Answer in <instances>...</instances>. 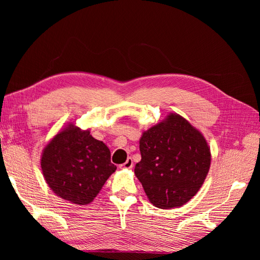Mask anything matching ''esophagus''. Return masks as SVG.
<instances>
[{
	"label": "esophagus",
	"mask_w": 260,
	"mask_h": 260,
	"mask_svg": "<svg viewBox=\"0 0 260 260\" xmlns=\"http://www.w3.org/2000/svg\"><path fill=\"white\" fill-rule=\"evenodd\" d=\"M119 167H120L121 169H130V168L133 167V161H132L131 158H128L127 160H125V162L121 164Z\"/></svg>",
	"instance_id": "1"
}]
</instances>
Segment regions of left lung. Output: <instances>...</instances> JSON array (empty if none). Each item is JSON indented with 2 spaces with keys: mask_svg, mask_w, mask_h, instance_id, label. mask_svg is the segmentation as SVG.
Segmentation results:
<instances>
[{
  "mask_svg": "<svg viewBox=\"0 0 260 260\" xmlns=\"http://www.w3.org/2000/svg\"><path fill=\"white\" fill-rule=\"evenodd\" d=\"M142 159L135 174L154 206L168 209L184 205L198 193L210 166V151L201 132L184 118L170 114L143 133Z\"/></svg>",
  "mask_w": 260,
  "mask_h": 260,
  "instance_id": "8db88e82",
  "label": "left lung"
}]
</instances>
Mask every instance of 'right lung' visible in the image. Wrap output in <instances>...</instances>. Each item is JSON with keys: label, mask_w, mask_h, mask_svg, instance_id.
Segmentation results:
<instances>
[{"label": "right lung", "mask_w": 260, "mask_h": 260, "mask_svg": "<svg viewBox=\"0 0 260 260\" xmlns=\"http://www.w3.org/2000/svg\"><path fill=\"white\" fill-rule=\"evenodd\" d=\"M41 168L54 193L78 205L91 203L117 169L108 147L73 124L44 148Z\"/></svg>", "instance_id": "right-lung-1"}]
</instances>
